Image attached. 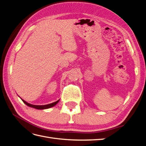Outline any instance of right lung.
Segmentation results:
<instances>
[{"instance_id": "obj_1", "label": "right lung", "mask_w": 146, "mask_h": 146, "mask_svg": "<svg viewBox=\"0 0 146 146\" xmlns=\"http://www.w3.org/2000/svg\"><path fill=\"white\" fill-rule=\"evenodd\" d=\"M22 100L23 101V102L27 105V106H29V107H32V108H36V109H38V110H43V109H47V108H51L52 107H54V106H55L56 104H57L58 103V102L60 100V99L58 100H57L56 102H55L54 103H52V104H47V105H32V104H30L29 103H27V102H25V100L22 99Z\"/></svg>"}]
</instances>
